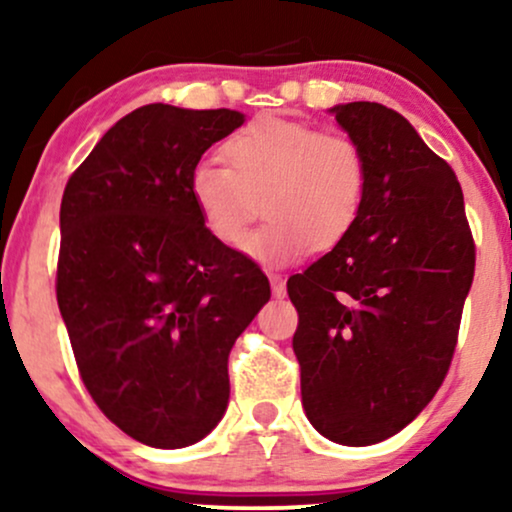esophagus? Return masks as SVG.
<instances>
[{"label": "esophagus", "mask_w": 512, "mask_h": 512, "mask_svg": "<svg viewBox=\"0 0 512 512\" xmlns=\"http://www.w3.org/2000/svg\"><path fill=\"white\" fill-rule=\"evenodd\" d=\"M269 284H272V293L276 298H284L286 296V281L281 274H269Z\"/></svg>", "instance_id": "1"}]
</instances>
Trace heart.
Wrapping results in <instances>:
<instances>
[{"mask_svg":"<svg viewBox=\"0 0 512 512\" xmlns=\"http://www.w3.org/2000/svg\"><path fill=\"white\" fill-rule=\"evenodd\" d=\"M223 158L199 161L187 190L219 243L264 264H289L330 248L354 228L368 187V161L356 139L262 115L223 142ZM270 221L247 243L256 199Z\"/></svg>","mask_w":512,"mask_h":512,"instance_id":"1","label":"heart"}]
</instances>
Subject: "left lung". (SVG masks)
Wrapping results in <instances>:
<instances>
[{"label": "left lung", "instance_id": "8db88e82", "mask_svg": "<svg viewBox=\"0 0 512 512\" xmlns=\"http://www.w3.org/2000/svg\"><path fill=\"white\" fill-rule=\"evenodd\" d=\"M368 161L346 236L286 284L305 416L339 445L395 436L448 373L474 279L462 187L407 117L380 103L330 108Z\"/></svg>", "mask_w": 512, "mask_h": 512}]
</instances>
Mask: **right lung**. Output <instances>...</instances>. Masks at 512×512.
Returning a JSON list of instances; mask_svg holds the SVG:
<instances>
[{"label":"right lung","mask_w":512,"mask_h":512,"mask_svg":"<svg viewBox=\"0 0 512 512\" xmlns=\"http://www.w3.org/2000/svg\"><path fill=\"white\" fill-rule=\"evenodd\" d=\"M238 110L151 103L117 120L60 207L57 305L81 380L129 438L175 450L228 407V354L269 301L267 276L207 231L187 190Z\"/></svg>","instance_id":"add662e5"}]
</instances>
